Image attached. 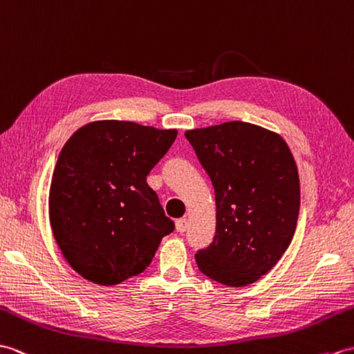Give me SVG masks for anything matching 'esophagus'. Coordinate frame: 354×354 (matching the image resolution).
<instances>
[{"label":"esophagus","mask_w":354,"mask_h":354,"mask_svg":"<svg viewBox=\"0 0 354 354\" xmlns=\"http://www.w3.org/2000/svg\"><path fill=\"white\" fill-rule=\"evenodd\" d=\"M187 225H189V221H187L186 218L177 219V221H176V229H177L178 233H185L187 230Z\"/></svg>","instance_id":"34e87169"}]
</instances>
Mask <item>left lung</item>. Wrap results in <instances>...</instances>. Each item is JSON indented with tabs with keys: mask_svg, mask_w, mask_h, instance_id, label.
Masks as SVG:
<instances>
[{
	"mask_svg": "<svg viewBox=\"0 0 354 354\" xmlns=\"http://www.w3.org/2000/svg\"><path fill=\"white\" fill-rule=\"evenodd\" d=\"M185 136L212 180L216 203L215 238L195 254L198 270L225 286L254 283L294 238L300 178L292 153L277 133L242 121Z\"/></svg>",
	"mask_w": 354,
	"mask_h": 354,
	"instance_id": "1",
	"label": "left lung"
}]
</instances>
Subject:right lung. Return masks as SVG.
<instances>
[{"label": "right lung", "mask_w": 354, "mask_h": 354, "mask_svg": "<svg viewBox=\"0 0 354 354\" xmlns=\"http://www.w3.org/2000/svg\"><path fill=\"white\" fill-rule=\"evenodd\" d=\"M176 138L177 130L106 120L66 140L51 178L50 223L83 279L113 286L138 276L174 230L147 176Z\"/></svg>", "instance_id": "right-lung-1"}]
</instances>
